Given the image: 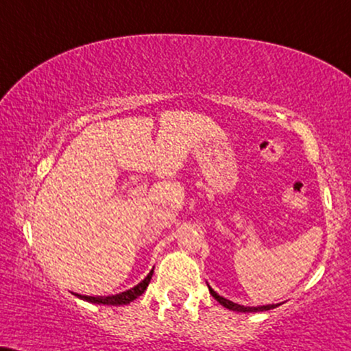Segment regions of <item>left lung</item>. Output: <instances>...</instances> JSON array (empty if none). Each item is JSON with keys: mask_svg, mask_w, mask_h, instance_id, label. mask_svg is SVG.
<instances>
[{"mask_svg": "<svg viewBox=\"0 0 351 351\" xmlns=\"http://www.w3.org/2000/svg\"><path fill=\"white\" fill-rule=\"evenodd\" d=\"M208 291H210V295L214 296V298L219 301L221 306H225L227 309H232V311H238V313H257V311H269V309H274L277 308V306H280V303L277 304H265V306H243V304H238V303H233V301H230L227 298H223V296H220L219 293H215L214 290H212L210 287H208Z\"/></svg>", "mask_w": 351, "mask_h": 351, "instance_id": "1", "label": "left lung"}]
</instances>
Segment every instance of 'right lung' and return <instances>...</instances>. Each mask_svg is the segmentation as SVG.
<instances>
[{
	"instance_id": "right-lung-1",
	"label": "right lung",
	"mask_w": 351,
	"mask_h": 351,
	"mask_svg": "<svg viewBox=\"0 0 351 351\" xmlns=\"http://www.w3.org/2000/svg\"><path fill=\"white\" fill-rule=\"evenodd\" d=\"M152 274H154V269L150 270L149 275L144 278L143 282L137 283L136 287H132V288H130V290L123 291V293H118V295H112V296H87V295H77V293H74V295H76L77 298L88 301V303H94V304H110V306L130 304L131 301L139 298V296L144 293L145 288L149 287L150 278H152Z\"/></svg>"
}]
</instances>
